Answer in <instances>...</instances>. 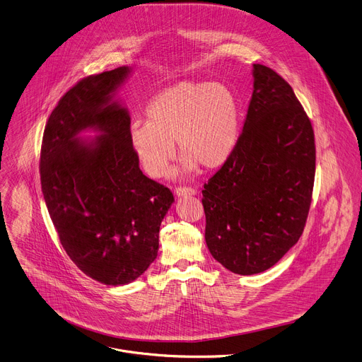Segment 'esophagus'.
Listing matches in <instances>:
<instances>
[{
	"instance_id": "esophagus-1",
	"label": "esophagus",
	"mask_w": 362,
	"mask_h": 362,
	"mask_svg": "<svg viewBox=\"0 0 362 362\" xmlns=\"http://www.w3.org/2000/svg\"><path fill=\"white\" fill-rule=\"evenodd\" d=\"M175 193H176L177 197H183V196H193V194H196V190L193 187L180 186V187H176Z\"/></svg>"
}]
</instances>
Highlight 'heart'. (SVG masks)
I'll return each mask as SVG.
<instances>
[{"label":"heart","instance_id":"1","mask_svg":"<svg viewBox=\"0 0 362 362\" xmlns=\"http://www.w3.org/2000/svg\"><path fill=\"white\" fill-rule=\"evenodd\" d=\"M148 121L131 127V144L152 177H162L175 158V142L183 170H213L233 155L241 125L235 91L207 80L179 81L152 98Z\"/></svg>","mask_w":362,"mask_h":362}]
</instances>
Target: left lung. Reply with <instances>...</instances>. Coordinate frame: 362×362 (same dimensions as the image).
<instances>
[{
	"label": "left lung",
	"instance_id": "8db88e82",
	"mask_svg": "<svg viewBox=\"0 0 362 362\" xmlns=\"http://www.w3.org/2000/svg\"><path fill=\"white\" fill-rule=\"evenodd\" d=\"M315 173V132L305 108L282 76L254 64L243 132L202 192L214 259L238 275L274 267L305 230Z\"/></svg>",
	"mask_w": 362,
	"mask_h": 362
}]
</instances>
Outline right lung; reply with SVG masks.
I'll return each mask as SVG.
<instances>
[{"label": "right lung", "instance_id": "right-lung-1", "mask_svg": "<svg viewBox=\"0 0 362 362\" xmlns=\"http://www.w3.org/2000/svg\"><path fill=\"white\" fill-rule=\"evenodd\" d=\"M127 66L91 74L63 94L49 115L40 148L45 203L62 247L94 281L118 286L155 261L172 192L146 177L131 144V118L112 101ZM103 135L87 143L76 134Z\"/></svg>", "mask_w": 362, "mask_h": 362}]
</instances>
